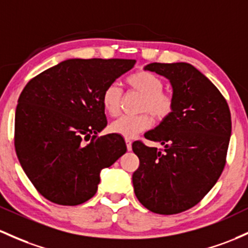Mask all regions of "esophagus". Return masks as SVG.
Wrapping results in <instances>:
<instances>
[{
    "label": "esophagus",
    "instance_id": "esophagus-1",
    "mask_svg": "<svg viewBox=\"0 0 248 248\" xmlns=\"http://www.w3.org/2000/svg\"><path fill=\"white\" fill-rule=\"evenodd\" d=\"M126 146H127V151H132V141L129 139H126Z\"/></svg>",
    "mask_w": 248,
    "mask_h": 248
}]
</instances>
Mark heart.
I'll return each instance as SVG.
<instances>
[{
	"mask_svg": "<svg viewBox=\"0 0 248 248\" xmlns=\"http://www.w3.org/2000/svg\"><path fill=\"white\" fill-rule=\"evenodd\" d=\"M127 87L142 95L140 111L137 116H121L110 124V130L124 139H133L152 126V115L155 121L167 120L175 109V97L170 92L165 91L161 78L148 70H138L124 80ZM122 89L116 83H110L103 89L101 102L103 109L110 116L120 113ZM151 113L150 116L149 114Z\"/></svg>",
	"mask_w": 248,
	"mask_h": 248,
	"instance_id": "obj_1",
	"label": "heart"
}]
</instances>
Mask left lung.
<instances>
[{
	"label": "left lung",
	"mask_w": 248,
	"mask_h": 248,
	"mask_svg": "<svg viewBox=\"0 0 248 248\" xmlns=\"http://www.w3.org/2000/svg\"><path fill=\"white\" fill-rule=\"evenodd\" d=\"M145 69L170 81L175 109L145 134L164 148L133 142L140 160L133 186L138 200L151 212L178 214L199 203L224 170L232 132L230 107L219 89L192 64L154 62Z\"/></svg>",
	"instance_id": "obj_1"
}]
</instances>
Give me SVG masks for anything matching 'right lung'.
Returning <instances> with one entry per match:
<instances>
[{"instance_id":"right-lung-1","label":"right lung","mask_w":248,"mask_h":248,"mask_svg":"<svg viewBox=\"0 0 248 248\" xmlns=\"http://www.w3.org/2000/svg\"><path fill=\"white\" fill-rule=\"evenodd\" d=\"M135 62L70 59L26 84L16 107L14 143L24 173L47 200L86 202L96 193L101 170L126 153L121 135L97 133L107 126L103 89Z\"/></svg>"}]
</instances>
